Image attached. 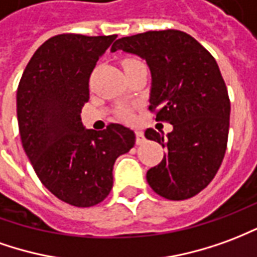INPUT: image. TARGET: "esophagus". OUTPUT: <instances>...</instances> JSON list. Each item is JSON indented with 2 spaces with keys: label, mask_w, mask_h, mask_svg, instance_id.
<instances>
[{
  "label": "esophagus",
  "mask_w": 257,
  "mask_h": 257,
  "mask_svg": "<svg viewBox=\"0 0 257 257\" xmlns=\"http://www.w3.org/2000/svg\"><path fill=\"white\" fill-rule=\"evenodd\" d=\"M144 141H145V138H144V133L141 132V130H137V132H136V143H137L138 145H141Z\"/></svg>",
  "instance_id": "1"
}]
</instances>
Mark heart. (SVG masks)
I'll use <instances>...</instances> for the list:
<instances>
[{
	"mask_svg": "<svg viewBox=\"0 0 257 257\" xmlns=\"http://www.w3.org/2000/svg\"><path fill=\"white\" fill-rule=\"evenodd\" d=\"M140 63H143V62L138 61L136 58H128V59H125L123 62V69H128V67L136 66V65H140ZM117 114H119V117H121V119L130 120L133 117V110L128 106H120L117 109Z\"/></svg>",
	"mask_w": 257,
	"mask_h": 257,
	"instance_id": "1",
	"label": "heart"
}]
</instances>
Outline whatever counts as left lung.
<instances>
[{
    "label": "left lung",
    "mask_w": 257,
    "mask_h": 257,
    "mask_svg": "<svg viewBox=\"0 0 257 257\" xmlns=\"http://www.w3.org/2000/svg\"><path fill=\"white\" fill-rule=\"evenodd\" d=\"M117 50L147 61L149 110L173 124L167 138L154 128L145 132L167 151L147 172V181L170 201L195 196L216 176L227 149L231 106L217 62L190 34L172 29L121 37L112 47Z\"/></svg>",
    "instance_id": "1"
}]
</instances>
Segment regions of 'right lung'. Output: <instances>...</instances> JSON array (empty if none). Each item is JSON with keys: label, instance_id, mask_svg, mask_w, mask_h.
Returning <instances> with one entry per match:
<instances>
[{"label": "right lung", "instance_id": "add662e5", "mask_svg": "<svg viewBox=\"0 0 257 257\" xmlns=\"http://www.w3.org/2000/svg\"><path fill=\"white\" fill-rule=\"evenodd\" d=\"M116 37H51L34 52L18 87V123L27 158L45 188L76 207L94 206L109 195L114 161L136 144L134 132L124 125L87 130L80 117L90 99L91 73Z\"/></svg>", "mask_w": 257, "mask_h": 257}]
</instances>
